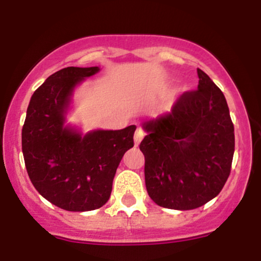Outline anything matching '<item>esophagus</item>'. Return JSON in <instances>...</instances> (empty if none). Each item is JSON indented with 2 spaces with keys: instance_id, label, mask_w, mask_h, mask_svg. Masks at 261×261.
I'll use <instances>...</instances> for the list:
<instances>
[{
  "instance_id": "obj_1",
  "label": "esophagus",
  "mask_w": 261,
  "mask_h": 261,
  "mask_svg": "<svg viewBox=\"0 0 261 261\" xmlns=\"http://www.w3.org/2000/svg\"><path fill=\"white\" fill-rule=\"evenodd\" d=\"M143 137H145V131H143L141 127H137L136 131H135V135H134L135 145H139L141 141H142Z\"/></svg>"
}]
</instances>
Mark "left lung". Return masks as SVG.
I'll return each instance as SVG.
<instances>
[{
  "label": "left lung",
  "instance_id": "8db88e82",
  "mask_svg": "<svg viewBox=\"0 0 261 261\" xmlns=\"http://www.w3.org/2000/svg\"><path fill=\"white\" fill-rule=\"evenodd\" d=\"M199 86L182 93L170 113L143 122L140 143L145 181L158 206L193 210L216 197L234 153V126L222 91L197 68Z\"/></svg>",
  "mask_w": 261,
  "mask_h": 261
}]
</instances>
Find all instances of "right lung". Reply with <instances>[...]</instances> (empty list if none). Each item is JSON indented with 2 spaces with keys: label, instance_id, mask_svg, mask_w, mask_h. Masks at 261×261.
Segmentation results:
<instances>
[{
  "label": "right lung",
  "instance_id": "add662e5",
  "mask_svg": "<svg viewBox=\"0 0 261 261\" xmlns=\"http://www.w3.org/2000/svg\"><path fill=\"white\" fill-rule=\"evenodd\" d=\"M99 67H66L47 77L29 101L22 151L41 196L66 211H92L109 200L122 155L134 147L135 125L82 135L65 126L73 89Z\"/></svg>",
  "mask_w": 261,
  "mask_h": 261
}]
</instances>
